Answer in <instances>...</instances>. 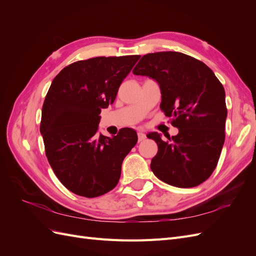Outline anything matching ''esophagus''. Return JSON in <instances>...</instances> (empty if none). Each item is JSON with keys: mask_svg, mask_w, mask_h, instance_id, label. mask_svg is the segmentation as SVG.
<instances>
[{"mask_svg": "<svg viewBox=\"0 0 256 256\" xmlns=\"http://www.w3.org/2000/svg\"><path fill=\"white\" fill-rule=\"evenodd\" d=\"M145 138H146V134L144 132H142V131H138V142L144 141Z\"/></svg>", "mask_w": 256, "mask_h": 256, "instance_id": "obj_1", "label": "esophagus"}]
</instances>
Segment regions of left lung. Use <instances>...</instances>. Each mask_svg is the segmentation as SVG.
<instances>
[{"label":"left lung","mask_w":256,"mask_h":256,"mask_svg":"<svg viewBox=\"0 0 256 256\" xmlns=\"http://www.w3.org/2000/svg\"><path fill=\"white\" fill-rule=\"evenodd\" d=\"M156 81L160 109L172 116L178 134L171 142L150 132L158 145L150 168L160 180L178 188L204 182L218 164L226 138V92L214 72L180 52H156L142 56L132 70Z\"/></svg>","instance_id":"left-lung-1"}]
</instances>
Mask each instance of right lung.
Segmentation results:
<instances>
[{"mask_svg":"<svg viewBox=\"0 0 256 256\" xmlns=\"http://www.w3.org/2000/svg\"><path fill=\"white\" fill-rule=\"evenodd\" d=\"M140 56H98L68 65L44 98L40 134L54 174L76 194L96 198L118 184L122 160L138 142L136 130L112 138L98 134L102 109L112 104L120 85Z\"/></svg>","mask_w":256,"mask_h":256,"instance_id":"obj_1","label":"right lung"}]
</instances>
